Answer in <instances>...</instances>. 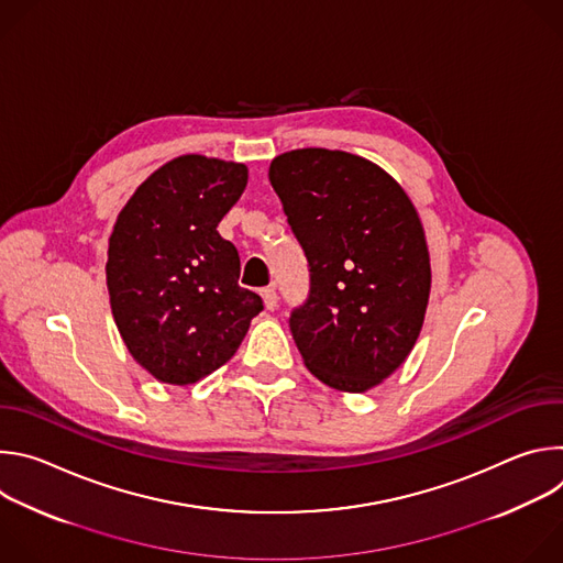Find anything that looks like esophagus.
Masks as SVG:
<instances>
[{
	"instance_id": "1",
	"label": "esophagus",
	"mask_w": 563,
	"mask_h": 563,
	"mask_svg": "<svg viewBox=\"0 0 563 563\" xmlns=\"http://www.w3.org/2000/svg\"><path fill=\"white\" fill-rule=\"evenodd\" d=\"M261 296H263L265 307H267L269 311L278 307V294H276V289H274V287H265V289H261Z\"/></svg>"
}]
</instances>
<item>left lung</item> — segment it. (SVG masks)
<instances>
[{
  "mask_svg": "<svg viewBox=\"0 0 563 563\" xmlns=\"http://www.w3.org/2000/svg\"><path fill=\"white\" fill-rule=\"evenodd\" d=\"M269 183L309 263V296L289 316L307 369L367 391L412 352L430 298V254L400 185L361 155L296 148Z\"/></svg>",
  "mask_w": 563,
  "mask_h": 563,
  "instance_id": "obj_1",
  "label": "left lung"
}]
</instances>
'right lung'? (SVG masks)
<instances>
[{
    "instance_id": "obj_1",
    "label": "right lung",
    "mask_w": 563,
    "mask_h": 563,
    "mask_svg": "<svg viewBox=\"0 0 563 563\" xmlns=\"http://www.w3.org/2000/svg\"><path fill=\"white\" fill-rule=\"evenodd\" d=\"M247 187V167L180 155L153 172L109 238L107 287L120 336L159 383L189 385L243 343L263 298L238 285V250L218 222Z\"/></svg>"
}]
</instances>
